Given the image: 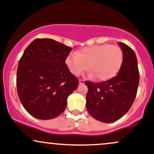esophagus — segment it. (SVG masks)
I'll return each mask as SVG.
<instances>
[{
    "instance_id": "1",
    "label": "esophagus",
    "mask_w": 154,
    "mask_h": 154,
    "mask_svg": "<svg viewBox=\"0 0 154 154\" xmlns=\"http://www.w3.org/2000/svg\"><path fill=\"white\" fill-rule=\"evenodd\" d=\"M79 82H80V84H84L85 81H84L83 80H79Z\"/></svg>"
}]
</instances>
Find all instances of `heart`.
<instances>
[{
	"mask_svg": "<svg viewBox=\"0 0 154 154\" xmlns=\"http://www.w3.org/2000/svg\"><path fill=\"white\" fill-rule=\"evenodd\" d=\"M124 54L120 47L109 44L82 49L69 55L66 64L74 75H80L88 69L91 77L99 81L113 78L122 66Z\"/></svg>",
	"mask_w": 154,
	"mask_h": 154,
	"instance_id": "heart-1",
	"label": "heart"
}]
</instances>
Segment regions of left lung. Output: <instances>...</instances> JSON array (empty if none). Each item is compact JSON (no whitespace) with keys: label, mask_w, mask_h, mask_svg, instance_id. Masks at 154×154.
I'll return each instance as SVG.
<instances>
[{"label":"left lung","mask_w":154,"mask_h":154,"mask_svg":"<svg viewBox=\"0 0 154 154\" xmlns=\"http://www.w3.org/2000/svg\"><path fill=\"white\" fill-rule=\"evenodd\" d=\"M124 54L117 75L102 82L85 81L88 86L86 109L95 119L104 123L116 121L129 111L139 85L140 73L136 55L131 47L119 42Z\"/></svg>","instance_id":"obj_1"}]
</instances>
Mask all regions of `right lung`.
I'll return each mask as SVG.
<instances>
[{
  "mask_svg": "<svg viewBox=\"0 0 154 154\" xmlns=\"http://www.w3.org/2000/svg\"><path fill=\"white\" fill-rule=\"evenodd\" d=\"M72 50L51 38H36L25 50L18 63L17 90L33 117L52 119L65 110L67 98L79 84L65 63Z\"/></svg>",
  "mask_w": 154,
  "mask_h": 154,
  "instance_id": "right-lung-1",
  "label": "right lung"
}]
</instances>
